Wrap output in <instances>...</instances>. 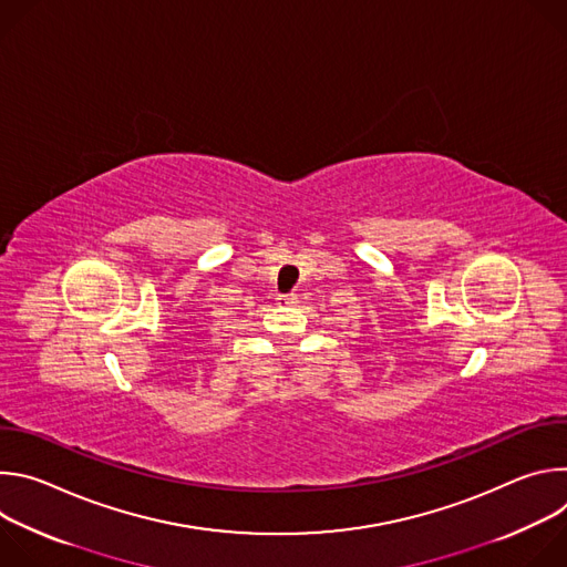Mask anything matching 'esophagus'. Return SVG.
<instances>
[{
  "label": "esophagus",
  "instance_id": "34e87169",
  "mask_svg": "<svg viewBox=\"0 0 567 567\" xmlns=\"http://www.w3.org/2000/svg\"><path fill=\"white\" fill-rule=\"evenodd\" d=\"M276 300H278L280 305H293V302L298 300V296H296V293H280Z\"/></svg>",
  "mask_w": 567,
  "mask_h": 567
}]
</instances>
